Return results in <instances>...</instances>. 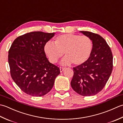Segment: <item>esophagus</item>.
<instances>
[{"instance_id": "1", "label": "esophagus", "mask_w": 123, "mask_h": 123, "mask_svg": "<svg viewBox=\"0 0 123 123\" xmlns=\"http://www.w3.org/2000/svg\"><path fill=\"white\" fill-rule=\"evenodd\" d=\"M64 70H65V68H63V67H60V72H63Z\"/></svg>"}]
</instances>
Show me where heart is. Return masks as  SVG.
I'll return each mask as SVG.
<instances>
[{
	"label": "heart",
	"instance_id": "1",
	"mask_svg": "<svg viewBox=\"0 0 123 123\" xmlns=\"http://www.w3.org/2000/svg\"><path fill=\"white\" fill-rule=\"evenodd\" d=\"M92 49V42L88 36L66 34L56 37L54 44L49 42L44 46V52L49 61L55 63L63 54L62 66L82 64L89 58Z\"/></svg>",
	"mask_w": 123,
	"mask_h": 123
}]
</instances>
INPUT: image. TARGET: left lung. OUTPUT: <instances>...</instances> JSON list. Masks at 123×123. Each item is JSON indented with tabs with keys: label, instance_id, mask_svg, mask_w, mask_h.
<instances>
[{
	"label": "left lung",
	"instance_id": "obj_1",
	"mask_svg": "<svg viewBox=\"0 0 123 123\" xmlns=\"http://www.w3.org/2000/svg\"><path fill=\"white\" fill-rule=\"evenodd\" d=\"M92 42L91 54L84 63L74 68L71 86L83 96L95 95L103 89L113 70V55L106 41L98 34L80 31Z\"/></svg>",
	"mask_w": 123,
	"mask_h": 123
}]
</instances>
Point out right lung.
<instances>
[{"label":"right lung","mask_w":123,"mask_h":123,"mask_svg":"<svg viewBox=\"0 0 123 123\" xmlns=\"http://www.w3.org/2000/svg\"><path fill=\"white\" fill-rule=\"evenodd\" d=\"M55 33L33 32L14 40L8 52L10 74L23 91L41 97L53 88L60 69L49 61L44 46Z\"/></svg>","instance_id":"1"}]
</instances>
